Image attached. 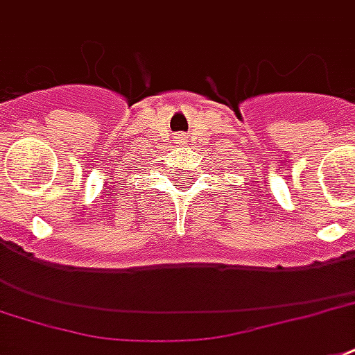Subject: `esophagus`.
<instances>
[{
    "instance_id": "1",
    "label": "esophagus",
    "mask_w": 355,
    "mask_h": 355,
    "mask_svg": "<svg viewBox=\"0 0 355 355\" xmlns=\"http://www.w3.org/2000/svg\"><path fill=\"white\" fill-rule=\"evenodd\" d=\"M177 139H178V143H186L184 137H177Z\"/></svg>"
}]
</instances>
